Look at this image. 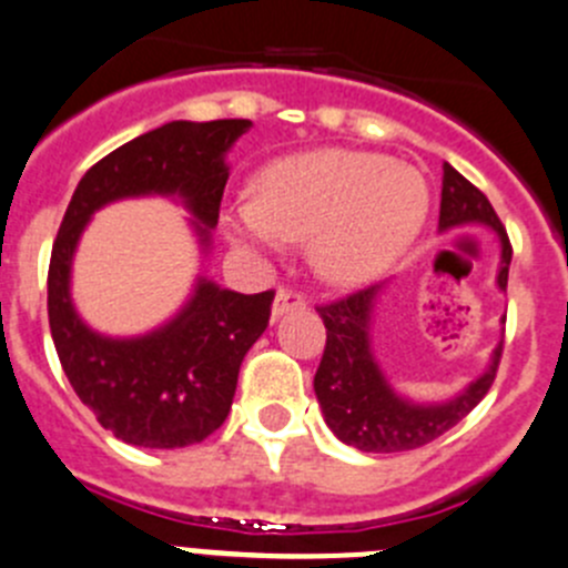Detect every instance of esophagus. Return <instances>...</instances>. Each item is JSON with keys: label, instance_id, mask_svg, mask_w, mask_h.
Segmentation results:
<instances>
[{"label": "esophagus", "instance_id": "1", "mask_svg": "<svg viewBox=\"0 0 568 568\" xmlns=\"http://www.w3.org/2000/svg\"><path fill=\"white\" fill-rule=\"evenodd\" d=\"M302 308H305V296L296 294V291L280 288L272 302V320H280V316L291 314V311H302Z\"/></svg>", "mask_w": 568, "mask_h": 568}]
</instances>
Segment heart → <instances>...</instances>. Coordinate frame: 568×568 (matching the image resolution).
<instances>
[{
  "label": "heart",
  "mask_w": 568,
  "mask_h": 568,
  "mask_svg": "<svg viewBox=\"0 0 568 568\" xmlns=\"http://www.w3.org/2000/svg\"><path fill=\"white\" fill-rule=\"evenodd\" d=\"M252 195L226 215L232 237L254 252L311 241L316 274L338 288L389 272L417 241L432 206L417 168L347 148L277 159L257 173Z\"/></svg>",
  "instance_id": "b5f03b06"
}]
</instances>
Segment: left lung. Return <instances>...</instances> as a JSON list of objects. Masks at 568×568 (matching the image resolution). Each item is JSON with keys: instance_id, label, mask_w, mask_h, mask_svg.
I'll return each instance as SVG.
<instances>
[{"instance_id": "obj_1", "label": "left lung", "mask_w": 568, "mask_h": 568, "mask_svg": "<svg viewBox=\"0 0 568 568\" xmlns=\"http://www.w3.org/2000/svg\"><path fill=\"white\" fill-rule=\"evenodd\" d=\"M470 224L487 226L499 237L501 257L496 285L499 291H507L513 246L507 241L505 226L485 193L476 190L463 173L454 171L452 164H445L439 230L445 232ZM381 291L384 285H369L358 294H349L347 300L316 308L327 327V342L320 369H316L314 392L327 428L342 443L367 454L415 452L457 426L487 395L493 378H496V369H499L501 342L493 349L485 373L470 381L463 392L448 400H437V404H417L412 397L400 395L386 381L381 364L375 362L373 320Z\"/></svg>"}]
</instances>
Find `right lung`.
Segmentation results:
<instances>
[{
	"label": "right lung",
	"mask_w": 568,
	"mask_h": 568,
	"mask_svg": "<svg viewBox=\"0 0 568 568\" xmlns=\"http://www.w3.org/2000/svg\"><path fill=\"white\" fill-rule=\"evenodd\" d=\"M248 129V120H173L125 142L78 182L52 243L47 314L61 367L100 426L129 445L184 448L221 428L274 294H237L199 274L173 320L142 336H103L81 320L69 291L78 241L100 206L164 195L193 215L190 226L206 254L230 179L226 153Z\"/></svg>",
	"instance_id": "1"
}]
</instances>
